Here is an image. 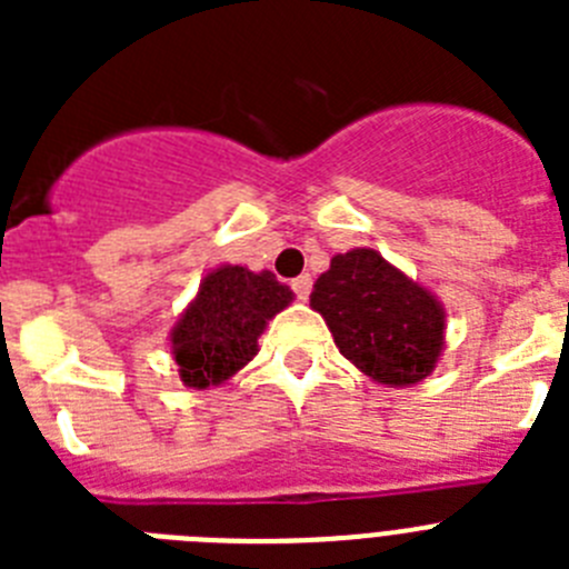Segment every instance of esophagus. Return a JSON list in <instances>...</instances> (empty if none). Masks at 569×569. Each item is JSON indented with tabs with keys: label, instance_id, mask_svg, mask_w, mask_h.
I'll list each match as a JSON object with an SVG mask.
<instances>
[{
	"label": "esophagus",
	"instance_id": "34e87169",
	"mask_svg": "<svg viewBox=\"0 0 569 569\" xmlns=\"http://www.w3.org/2000/svg\"><path fill=\"white\" fill-rule=\"evenodd\" d=\"M310 288H313V279H310V276H299V279H293V293L299 301L308 299Z\"/></svg>",
	"mask_w": 569,
	"mask_h": 569
}]
</instances>
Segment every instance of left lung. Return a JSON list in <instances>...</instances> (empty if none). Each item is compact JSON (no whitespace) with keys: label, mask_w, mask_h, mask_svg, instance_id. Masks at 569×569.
Returning <instances> with one entry per match:
<instances>
[{"label":"left lung","mask_w":569,"mask_h":569,"mask_svg":"<svg viewBox=\"0 0 569 569\" xmlns=\"http://www.w3.org/2000/svg\"><path fill=\"white\" fill-rule=\"evenodd\" d=\"M310 308L328 321L339 353L376 385H419L445 350V305L373 248L333 256Z\"/></svg>","instance_id":"obj_1"}]
</instances>
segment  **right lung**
<instances>
[{"instance_id": "right-lung-1", "label": "right lung", "mask_w": 569, "mask_h": 569, "mask_svg": "<svg viewBox=\"0 0 569 569\" xmlns=\"http://www.w3.org/2000/svg\"><path fill=\"white\" fill-rule=\"evenodd\" d=\"M293 301V290L270 270L219 264L199 284L184 313L170 330L179 379L190 390H210L233 379L259 353L268 321Z\"/></svg>"}]
</instances>
